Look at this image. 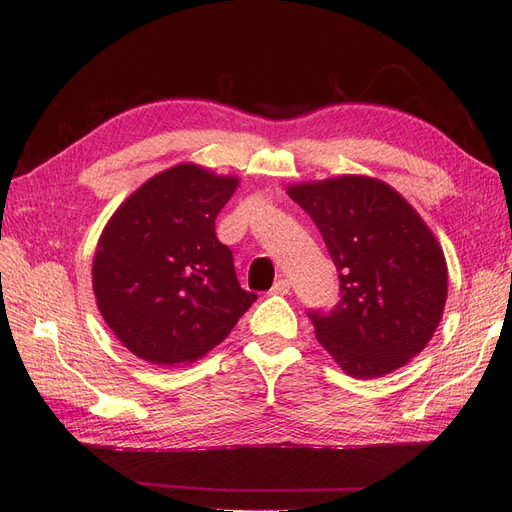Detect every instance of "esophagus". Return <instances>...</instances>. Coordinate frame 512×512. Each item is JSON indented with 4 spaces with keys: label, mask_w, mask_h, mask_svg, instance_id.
<instances>
[{
    "label": "esophagus",
    "mask_w": 512,
    "mask_h": 512,
    "mask_svg": "<svg viewBox=\"0 0 512 512\" xmlns=\"http://www.w3.org/2000/svg\"><path fill=\"white\" fill-rule=\"evenodd\" d=\"M290 292V281L288 279H279L275 281L273 290H270V295H288Z\"/></svg>",
    "instance_id": "esophagus-1"
}]
</instances>
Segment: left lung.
Wrapping results in <instances>:
<instances>
[{
    "instance_id": "left-lung-1",
    "label": "left lung",
    "mask_w": 512,
    "mask_h": 512,
    "mask_svg": "<svg viewBox=\"0 0 512 512\" xmlns=\"http://www.w3.org/2000/svg\"><path fill=\"white\" fill-rule=\"evenodd\" d=\"M339 270L341 299L310 312L314 334L343 372L378 378L431 341L449 292L447 259L418 211L369 176L290 184Z\"/></svg>"
}]
</instances>
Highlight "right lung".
<instances>
[{
    "label": "right lung",
    "instance_id": "obj_1",
    "mask_svg": "<svg viewBox=\"0 0 512 512\" xmlns=\"http://www.w3.org/2000/svg\"><path fill=\"white\" fill-rule=\"evenodd\" d=\"M237 176L193 162L156 173L118 206L96 244L92 288L101 317L134 356L187 365L220 345L255 292L242 290L215 217Z\"/></svg>",
    "mask_w": 512,
    "mask_h": 512
}]
</instances>
